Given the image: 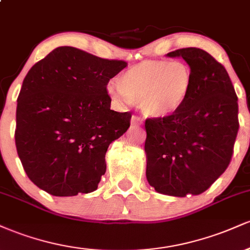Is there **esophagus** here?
<instances>
[{
	"label": "esophagus",
	"mask_w": 250,
	"mask_h": 250,
	"mask_svg": "<svg viewBox=\"0 0 250 250\" xmlns=\"http://www.w3.org/2000/svg\"><path fill=\"white\" fill-rule=\"evenodd\" d=\"M142 119L139 116H133L131 117V125H142Z\"/></svg>",
	"instance_id": "esophagus-1"
}]
</instances>
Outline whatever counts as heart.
I'll use <instances>...</instances> for the list:
<instances>
[{"instance_id":"1","label":"heart","mask_w":250,"mask_h":250,"mask_svg":"<svg viewBox=\"0 0 250 250\" xmlns=\"http://www.w3.org/2000/svg\"><path fill=\"white\" fill-rule=\"evenodd\" d=\"M119 83L107 84L113 101L119 104L139 101L146 116L166 119L187 101L193 88V73L182 61H146L125 71Z\"/></svg>"}]
</instances>
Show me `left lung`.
Segmentation results:
<instances>
[{
  "label": "left lung",
  "mask_w": 250,
  "mask_h": 250,
  "mask_svg": "<svg viewBox=\"0 0 250 250\" xmlns=\"http://www.w3.org/2000/svg\"><path fill=\"white\" fill-rule=\"evenodd\" d=\"M166 56L187 62L193 88L174 115L146 121V176L160 194L199 195L230 162L239 130L237 96L225 67L207 51L183 48Z\"/></svg>",
  "instance_id": "left-lung-1"
}]
</instances>
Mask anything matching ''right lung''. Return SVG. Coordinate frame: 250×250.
Masks as SVG:
<instances>
[{
  "label": "right lung",
  "mask_w": 250,
  "mask_h": 250,
  "mask_svg": "<svg viewBox=\"0 0 250 250\" xmlns=\"http://www.w3.org/2000/svg\"><path fill=\"white\" fill-rule=\"evenodd\" d=\"M127 67L74 47H59L34 64L17 99L15 143L31 182L54 196L96 190L109 145L130 125L110 109L109 80Z\"/></svg>",
  "instance_id": "obj_1"
}]
</instances>
